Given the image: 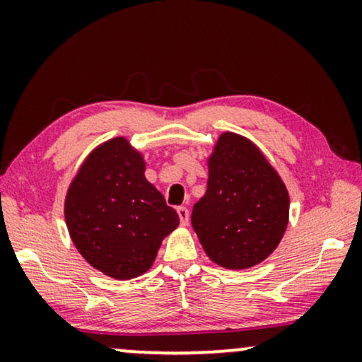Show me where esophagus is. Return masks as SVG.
Returning <instances> with one entry per match:
<instances>
[{
	"label": "esophagus",
	"instance_id": "1",
	"mask_svg": "<svg viewBox=\"0 0 362 362\" xmlns=\"http://www.w3.org/2000/svg\"><path fill=\"white\" fill-rule=\"evenodd\" d=\"M176 211H177V216H180L181 224H182V226H187V224H189V211H187L185 206L177 207Z\"/></svg>",
	"mask_w": 362,
	"mask_h": 362
}]
</instances>
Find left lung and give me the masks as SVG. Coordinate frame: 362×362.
<instances>
[{
	"label": "left lung",
	"mask_w": 362,
	"mask_h": 362,
	"mask_svg": "<svg viewBox=\"0 0 362 362\" xmlns=\"http://www.w3.org/2000/svg\"><path fill=\"white\" fill-rule=\"evenodd\" d=\"M288 209V191L259 148L222 133L209 158L207 191L191 214L207 257L232 270L260 264L280 244Z\"/></svg>",
	"instance_id": "8db88e82"
}]
</instances>
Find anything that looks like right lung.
Instances as JSON below:
<instances>
[{
  "label": "right lung",
  "mask_w": 362,
  "mask_h": 362,
  "mask_svg": "<svg viewBox=\"0 0 362 362\" xmlns=\"http://www.w3.org/2000/svg\"><path fill=\"white\" fill-rule=\"evenodd\" d=\"M71 239L92 267L117 280L145 274L161 240L180 224L176 211L145 177V161L125 138L95 148L66 196Z\"/></svg>",
  "instance_id": "right-lung-1"
}]
</instances>
